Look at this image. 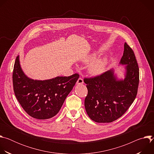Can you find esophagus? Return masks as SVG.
Returning <instances> with one entry per match:
<instances>
[{
  "instance_id": "obj_1",
  "label": "esophagus",
  "mask_w": 154,
  "mask_h": 154,
  "mask_svg": "<svg viewBox=\"0 0 154 154\" xmlns=\"http://www.w3.org/2000/svg\"><path fill=\"white\" fill-rule=\"evenodd\" d=\"M83 83V80L82 78H79L77 82V85H82Z\"/></svg>"
}]
</instances>
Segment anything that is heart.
<instances>
[{"mask_svg":"<svg viewBox=\"0 0 154 154\" xmlns=\"http://www.w3.org/2000/svg\"><path fill=\"white\" fill-rule=\"evenodd\" d=\"M95 57L96 55L94 54H92L84 58L82 60V61L85 64H88L92 61L95 58ZM106 64L107 61L105 58H100L95 59L89 64L88 72L91 75L93 76L99 75L104 72Z\"/></svg>","mask_w":154,"mask_h":154,"instance_id":"1","label":"heart"}]
</instances>
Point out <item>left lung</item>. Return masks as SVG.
I'll list each match as a JSON object with an SVG mask.
<instances>
[{"label":"left lung","instance_id":"8db88e82","mask_svg":"<svg viewBox=\"0 0 154 154\" xmlns=\"http://www.w3.org/2000/svg\"><path fill=\"white\" fill-rule=\"evenodd\" d=\"M119 64L124 65V78H118L114 69L102 75L85 79L88 95L86 112L91 119L99 123L112 122L121 117L137 96L139 68L132 51L126 42Z\"/></svg>","mask_w":154,"mask_h":154}]
</instances>
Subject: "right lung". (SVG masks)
I'll return each mask as SVG.
<instances>
[{
    "mask_svg": "<svg viewBox=\"0 0 154 154\" xmlns=\"http://www.w3.org/2000/svg\"><path fill=\"white\" fill-rule=\"evenodd\" d=\"M79 78L78 74L48 80H34L27 76L17 56L13 72L14 94L26 113L38 119H48L60 111L66 98Z\"/></svg>",
    "mask_w": 154,
    "mask_h": 154,
    "instance_id": "obj_1",
    "label": "right lung"
}]
</instances>
